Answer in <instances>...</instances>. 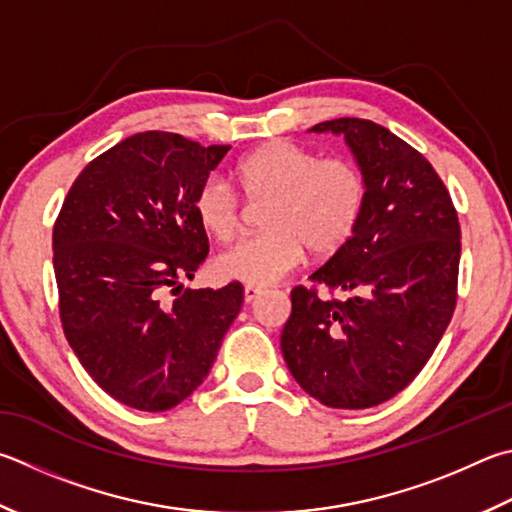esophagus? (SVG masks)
I'll return each instance as SVG.
<instances>
[{"instance_id":"obj_1","label":"esophagus","mask_w":512,"mask_h":512,"mask_svg":"<svg viewBox=\"0 0 512 512\" xmlns=\"http://www.w3.org/2000/svg\"><path fill=\"white\" fill-rule=\"evenodd\" d=\"M259 295H262V288H259V286H246V288H244V300H246V304H253Z\"/></svg>"}]
</instances>
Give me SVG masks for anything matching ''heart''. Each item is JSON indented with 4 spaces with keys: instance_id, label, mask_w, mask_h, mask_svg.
Returning a JSON list of instances; mask_svg holds the SVG:
<instances>
[{
    "instance_id": "1",
    "label": "heart",
    "mask_w": 512,
    "mask_h": 512,
    "mask_svg": "<svg viewBox=\"0 0 512 512\" xmlns=\"http://www.w3.org/2000/svg\"><path fill=\"white\" fill-rule=\"evenodd\" d=\"M235 181L250 203H266L264 232L241 239L215 259L221 280L268 286L300 264L304 248L315 257L336 255L358 228L367 179L345 156L322 159L291 141L257 147L235 165ZM199 226L219 241L237 235L241 206L228 185L210 176L192 199Z\"/></svg>"
}]
</instances>
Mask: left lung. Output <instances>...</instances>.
I'll list each match as a JSON object with an SVG mask.
<instances>
[{
    "label": "left lung",
    "mask_w": 512,
    "mask_h": 512,
    "mask_svg": "<svg viewBox=\"0 0 512 512\" xmlns=\"http://www.w3.org/2000/svg\"><path fill=\"white\" fill-rule=\"evenodd\" d=\"M311 132L345 134L367 179V201L347 246L311 275L313 286L291 291L282 353L315 401L367 410L403 392L448 329L461 226L432 163L383 125L336 118ZM320 285L331 298L317 295Z\"/></svg>",
    "instance_id": "1"
}]
</instances>
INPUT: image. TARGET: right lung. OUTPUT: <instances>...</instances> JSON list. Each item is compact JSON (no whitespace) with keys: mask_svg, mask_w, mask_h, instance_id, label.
Returning <instances> with one entry per match:
<instances>
[{"mask_svg":"<svg viewBox=\"0 0 512 512\" xmlns=\"http://www.w3.org/2000/svg\"><path fill=\"white\" fill-rule=\"evenodd\" d=\"M228 150L156 129L134 134L78 174L55 219L64 336L87 374L134 410L185 401L244 302L239 282L219 291L181 286L210 250L194 192Z\"/></svg>","mask_w":512,"mask_h":512,"instance_id":"right-lung-1","label":"right lung"}]
</instances>
